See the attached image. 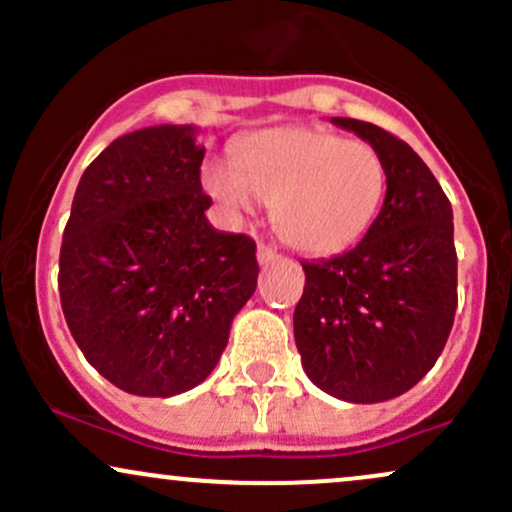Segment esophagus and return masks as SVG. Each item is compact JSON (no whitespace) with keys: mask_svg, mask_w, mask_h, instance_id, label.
<instances>
[{"mask_svg":"<svg viewBox=\"0 0 512 512\" xmlns=\"http://www.w3.org/2000/svg\"><path fill=\"white\" fill-rule=\"evenodd\" d=\"M279 260H281L279 252H276L274 248H269V245L260 243V248H257V262H260L262 267H269V264H274V262H279Z\"/></svg>","mask_w":512,"mask_h":512,"instance_id":"esophagus-1","label":"esophagus"}]
</instances>
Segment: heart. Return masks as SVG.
<instances>
[{"label":"heart","mask_w":512,"mask_h":512,"mask_svg":"<svg viewBox=\"0 0 512 512\" xmlns=\"http://www.w3.org/2000/svg\"><path fill=\"white\" fill-rule=\"evenodd\" d=\"M204 187L238 216L255 209V197L272 204L286 243L310 255H334L373 223L387 168L366 142L320 127H276L240 139L233 166L209 163Z\"/></svg>","instance_id":"heart-1"}]
</instances>
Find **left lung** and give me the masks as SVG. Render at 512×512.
<instances>
[{
    "mask_svg": "<svg viewBox=\"0 0 512 512\" xmlns=\"http://www.w3.org/2000/svg\"><path fill=\"white\" fill-rule=\"evenodd\" d=\"M380 151L385 202L356 248L301 262L293 334L308 378L327 395L373 404L411 390L438 361L457 310L452 207L407 142L334 117Z\"/></svg>",
    "mask_w": 512,
    "mask_h": 512,
    "instance_id": "8db88e82",
    "label": "left lung"
}]
</instances>
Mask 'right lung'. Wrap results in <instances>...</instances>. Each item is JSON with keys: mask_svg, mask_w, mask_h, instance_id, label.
Masks as SVG:
<instances>
[{"mask_svg": "<svg viewBox=\"0 0 512 512\" xmlns=\"http://www.w3.org/2000/svg\"><path fill=\"white\" fill-rule=\"evenodd\" d=\"M202 161L190 125L146 127L103 149L76 187L62 313L86 361L129 395L202 383L255 293V240L209 226Z\"/></svg>", "mask_w": 512, "mask_h": 512, "instance_id": "obj_1", "label": "right lung"}]
</instances>
